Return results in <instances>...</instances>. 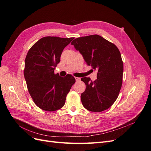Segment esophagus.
Masks as SVG:
<instances>
[{"label":"esophagus","mask_w":151,"mask_h":151,"mask_svg":"<svg viewBox=\"0 0 151 151\" xmlns=\"http://www.w3.org/2000/svg\"><path fill=\"white\" fill-rule=\"evenodd\" d=\"M75 79H76V81H80V80H81V79L80 78H79V77H75Z\"/></svg>","instance_id":"esophagus-1"}]
</instances>
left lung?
Segmentation results:
<instances>
[{
	"instance_id": "left-lung-1",
	"label": "left lung",
	"mask_w": 151,
	"mask_h": 151,
	"mask_svg": "<svg viewBox=\"0 0 151 151\" xmlns=\"http://www.w3.org/2000/svg\"><path fill=\"white\" fill-rule=\"evenodd\" d=\"M88 65L98 71L97 79L83 77L86 90L81 94L83 106L89 111L106 110L115 103L122 85L123 64L116 45L98 35L77 38L72 42Z\"/></svg>"
}]
</instances>
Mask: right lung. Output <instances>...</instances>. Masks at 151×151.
I'll use <instances>...</instances> for the list:
<instances>
[{"mask_svg":"<svg viewBox=\"0 0 151 151\" xmlns=\"http://www.w3.org/2000/svg\"><path fill=\"white\" fill-rule=\"evenodd\" d=\"M73 39L43 37L27 53L24 70L27 87L36 106L43 110L54 111L64 106L67 95L75 83L70 74L60 77L54 73L63 49Z\"/></svg>","mask_w":151,"mask_h":151,"instance_id":"obj_1","label":"right lung"}]
</instances>
